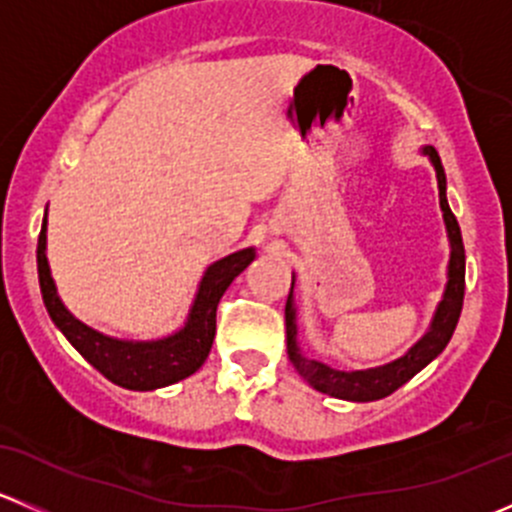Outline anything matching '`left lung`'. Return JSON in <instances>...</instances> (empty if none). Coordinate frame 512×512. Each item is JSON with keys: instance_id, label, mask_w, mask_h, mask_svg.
<instances>
[{"instance_id": "obj_1", "label": "left lung", "mask_w": 512, "mask_h": 512, "mask_svg": "<svg viewBox=\"0 0 512 512\" xmlns=\"http://www.w3.org/2000/svg\"><path fill=\"white\" fill-rule=\"evenodd\" d=\"M423 156L436 170L438 180V205L443 213V225H446L448 245H451V255H448L446 265V285L443 294L438 299L433 317L428 322L426 332L418 337V342L411 344L404 354L396 359L386 361L381 366H371V369H352L344 371L337 366H329L324 361L312 359L304 354L302 344H299V307L294 292H297V282H294L292 272V287H289L287 307H285V322H287V354L294 369L299 371L304 381L312 389L322 391V394L334 396L342 401H354V404H366V401H379L384 396L394 394L399 386L414 379L421 369H426L438 354L446 349L451 342L453 329H456L458 317H461L463 307V292H466V250H463L461 227H458L456 215L451 213V205L446 198V173H443L441 158H438L436 148L423 146Z\"/></svg>"}]
</instances>
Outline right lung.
<instances>
[{"label": "right lung", "mask_w": 512, "mask_h": 512, "mask_svg": "<svg viewBox=\"0 0 512 512\" xmlns=\"http://www.w3.org/2000/svg\"><path fill=\"white\" fill-rule=\"evenodd\" d=\"M255 255V247H242L210 262L200 277L183 324L156 339L111 337L81 322L66 307L46 257V215L36 247V267H39V287L46 312L56 329L69 339L71 347L113 384L131 391H156L188 379L205 364L215 339V312L220 297L230 282L255 260Z\"/></svg>", "instance_id": "right-lung-1"}]
</instances>
